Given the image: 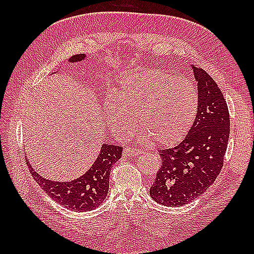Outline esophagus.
I'll use <instances>...</instances> for the list:
<instances>
[{"instance_id": "34e87169", "label": "esophagus", "mask_w": 254, "mask_h": 254, "mask_svg": "<svg viewBox=\"0 0 254 254\" xmlns=\"http://www.w3.org/2000/svg\"><path fill=\"white\" fill-rule=\"evenodd\" d=\"M141 150H137L135 148H124L123 150V156H127V157H132V156H138L141 155Z\"/></svg>"}]
</instances>
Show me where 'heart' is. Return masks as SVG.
<instances>
[{
	"label": "heart",
	"mask_w": 254,
	"mask_h": 254,
	"mask_svg": "<svg viewBox=\"0 0 254 254\" xmlns=\"http://www.w3.org/2000/svg\"><path fill=\"white\" fill-rule=\"evenodd\" d=\"M104 107L109 127L118 135H127L136 117L139 141L152 138L161 146H171L190 131L198 95L188 78L145 69L124 75L116 97H108Z\"/></svg>",
	"instance_id": "heart-1"
}]
</instances>
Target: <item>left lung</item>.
Listing matches in <instances>:
<instances>
[{"instance_id": "left-lung-1", "label": "left lung", "mask_w": 254, "mask_h": 254, "mask_svg": "<svg viewBox=\"0 0 254 254\" xmlns=\"http://www.w3.org/2000/svg\"><path fill=\"white\" fill-rule=\"evenodd\" d=\"M198 107L190 131L175 147L160 150L161 166L149 195L164 206H182L207 190L222 170L229 138V111L223 93L191 64Z\"/></svg>"}]
</instances>
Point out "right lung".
I'll list each match as a JSON object with an SVG mask.
<instances>
[{"mask_svg":"<svg viewBox=\"0 0 254 254\" xmlns=\"http://www.w3.org/2000/svg\"><path fill=\"white\" fill-rule=\"evenodd\" d=\"M86 59V55H77L69 58V62L78 63ZM121 156V146L102 144L99 155L90 168L83 176L69 181L46 179L32 168L28 158L26 157V160L32 177L53 201L74 212H88L104 203L109 191L111 168Z\"/></svg>","mask_w":254,"mask_h":254,"instance_id":"add662e5","label":"right lung"}]
</instances>
